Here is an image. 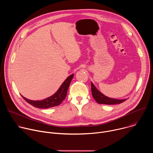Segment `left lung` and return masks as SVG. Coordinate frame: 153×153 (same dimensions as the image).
Listing matches in <instances>:
<instances>
[{
  "instance_id": "left-lung-1",
  "label": "left lung",
  "mask_w": 153,
  "mask_h": 153,
  "mask_svg": "<svg viewBox=\"0 0 153 153\" xmlns=\"http://www.w3.org/2000/svg\"><path fill=\"white\" fill-rule=\"evenodd\" d=\"M91 91L93 98L96 100V101L99 104H106V105H116L120 104L123 102H125L126 99H116L108 97L103 94L101 92H100L94 86V85L91 82Z\"/></svg>"
}]
</instances>
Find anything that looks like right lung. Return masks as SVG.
Segmentation results:
<instances>
[{"instance_id":"1","label":"right lung","mask_w":153,"mask_h":153,"mask_svg":"<svg viewBox=\"0 0 153 153\" xmlns=\"http://www.w3.org/2000/svg\"><path fill=\"white\" fill-rule=\"evenodd\" d=\"M74 74L68 76L60 85L59 90L51 96L42 100H32L22 96L24 99L30 105L38 108H49L59 105L67 96L68 89Z\"/></svg>"}]
</instances>
